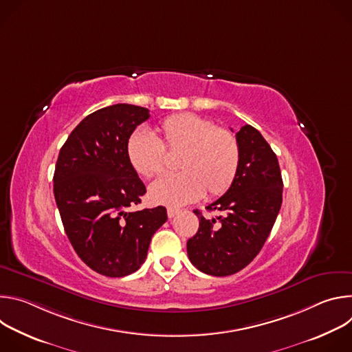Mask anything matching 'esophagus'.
I'll return each mask as SVG.
<instances>
[{
    "label": "esophagus",
    "mask_w": 352,
    "mask_h": 352,
    "mask_svg": "<svg viewBox=\"0 0 352 352\" xmlns=\"http://www.w3.org/2000/svg\"><path fill=\"white\" fill-rule=\"evenodd\" d=\"M178 213H179L178 209H174V208H168V209H167V216H168V219L175 217Z\"/></svg>",
    "instance_id": "1"
}]
</instances>
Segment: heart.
<instances>
[{
  "instance_id": "b5f03b06",
  "label": "heart",
  "mask_w": 352,
  "mask_h": 352,
  "mask_svg": "<svg viewBox=\"0 0 352 352\" xmlns=\"http://www.w3.org/2000/svg\"><path fill=\"white\" fill-rule=\"evenodd\" d=\"M159 140L147 129H136L128 138L126 156L142 177H153L164 167L166 151L178 152L179 173L160 175L148 186L156 205L182 206L200 199L224 193L234 182L239 167V144L235 135L200 116L174 114L160 125Z\"/></svg>"
}]
</instances>
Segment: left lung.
I'll list each match as a JSON object with an SVG mask.
<instances>
[{
    "mask_svg": "<svg viewBox=\"0 0 352 352\" xmlns=\"http://www.w3.org/2000/svg\"><path fill=\"white\" fill-rule=\"evenodd\" d=\"M239 167L228 190L206 209L220 212L208 220L199 210V230L186 242L190 263L210 276H230L255 259L265 245L283 202V179L276 153L250 125L235 135Z\"/></svg>",
    "mask_w": 352,
    "mask_h": 352,
    "instance_id": "obj_1",
    "label": "left lung"
}]
</instances>
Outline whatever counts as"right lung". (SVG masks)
Masks as SVG:
<instances>
[{"label":"right lung","instance_id":"add662e5","mask_svg":"<svg viewBox=\"0 0 352 352\" xmlns=\"http://www.w3.org/2000/svg\"><path fill=\"white\" fill-rule=\"evenodd\" d=\"M148 117L132 104L91 113L71 132L56 164L54 196L67 236L78 256L107 277L136 272L167 220L163 206L128 210L146 188L128 160L126 142Z\"/></svg>","mask_w":352,"mask_h":352}]
</instances>
